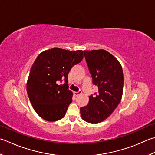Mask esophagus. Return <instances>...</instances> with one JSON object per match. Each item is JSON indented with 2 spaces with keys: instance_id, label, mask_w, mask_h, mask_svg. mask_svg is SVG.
I'll return each instance as SVG.
<instances>
[{
  "instance_id": "34e87169",
  "label": "esophagus",
  "mask_w": 155,
  "mask_h": 155,
  "mask_svg": "<svg viewBox=\"0 0 155 155\" xmlns=\"http://www.w3.org/2000/svg\"><path fill=\"white\" fill-rule=\"evenodd\" d=\"M82 93V91L81 90H80L79 91H78V92H74V95L77 97V96H78L79 95H81V94Z\"/></svg>"
}]
</instances>
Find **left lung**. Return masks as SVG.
Listing matches in <instances>:
<instances>
[{
  "label": "left lung",
  "instance_id": "obj_1",
  "mask_svg": "<svg viewBox=\"0 0 155 155\" xmlns=\"http://www.w3.org/2000/svg\"><path fill=\"white\" fill-rule=\"evenodd\" d=\"M84 57L98 93L89 97L81 108L82 119L91 124L104 121L116 110L122 97L124 75L120 63L105 50H84Z\"/></svg>",
  "mask_w": 155,
  "mask_h": 155
}]
</instances>
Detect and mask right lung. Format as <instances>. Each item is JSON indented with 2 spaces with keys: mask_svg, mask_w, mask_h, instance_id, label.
Returning <instances> with one entry per match:
<instances>
[{
  "mask_svg": "<svg viewBox=\"0 0 155 155\" xmlns=\"http://www.w3.org/2000/svg\"><path fill=\"white\" fill-rule=\"evenodd\" d=\"M83 50L54 48L39 54L27 82V92L35 111L44 120L55 122L64 117L73 93L68 89V74L82 61ZM65 81L64 84L59 82Z\"/></svg>",
  "mask_w": 155,
  "mask_h": 155,
  "instance_id": "add662e5",
  "label": "right lung"
}]
</instances>
